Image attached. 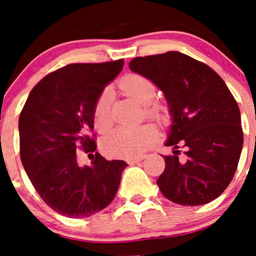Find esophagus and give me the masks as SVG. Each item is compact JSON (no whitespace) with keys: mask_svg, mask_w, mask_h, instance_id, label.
Listing matches in <instances>:
<instances>
[{"mask_svg":"<svg viewBox=\"0 0 256 256\" xmlns=\"http://www.w3.org/2000/svg\"><path fill=\"white\" fill-rule=\"evenodd\" d=\"M144 158H146V156L141 155V156H138V158H134V159H130V164H137V162H142V160H144Z\"/></svg>","mask_w":256,"mask_h":256,"instance_id":"1","label":"esophagus"}]
</instances>
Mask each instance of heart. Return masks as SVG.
I'll list each match as a JSON object with an SVG mask.
<instances>
[{"label":"heart","mask_w":256,"mask_h":256,"mask_svg":"<svg viewBox=\"0 0 256 256\" xmlns=\"http://www.w3.org/2000/svg\"><path fill=\"white\" fill-rule=\"evenodd\" d=\"M120 88L137 102L144 105V112L152 119H162L164 106L151 101L156 94V87L148 76L137 73L126 74L119 82ZM94 122L96 130L101 133L108 132L112 126L110 112V92L102 91L97 97L94 108ZM155 130L151 126H120L102 140V148L106 154L120 158H134L146 150L155 138Z\"/></svg>","instance_id":"obj_1"}]
</instances>
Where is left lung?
<instances>
[{
  "instance_id": "1",
  "label": "left lung",
  "mask_w": 256,
  "mask_h": 256,
  "mask_svg": "<svg viewBox=\"0 0 256 256\" xmlns=\"http://www.w3.org/2000/svg\"><path fill=\"white\" fill-rule=\"evenodd\" d=\"M130 69L164 92L173 123L156 180L162 195L180 205H204L223 194L236 173L244 144L241 115L224 80L210 66L182 52L134 58Z\"/></svg>"
}]
</instances>
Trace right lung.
<instances>
[{"label": "right lung", "mask_w": 256, "mask_h": 256, "mask_svg": "<svg viewBox=\"0 0 256 256\" xmlns=\"http://www.w3.org/2000/svg\"><path fill=\"white\" fill-rule=\"evenodd\" d=\"M123 64L120 58L60 68L34 86L20 112L22 166L42 200L65 216L101 212L119 188L126 162L96 152L91 165L79 166L76 151H96L94 102Z\"/></svg>", "instance_id": "right-lung-1"}]
</instances>
